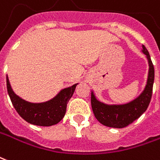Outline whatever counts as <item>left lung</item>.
Returning a JSON list of instances; mask_svg holds the SVG:
<instances>
[{
    "instance_id": "8db88e82",
    "label": "left lung",
    "mask_w": 160,
    "mask_h": 160,
    "mask_svg": "<svg viewBox=\"0 0 160 160\" xmlns=\"http://www.w3.org/2000/svg\"><path fill=\"white\" fill-rule=\"evenodd\" d=\"M143 54L148 62V74L145 88L134 100L125 104H106L96 98L92 92V108L96 119L103 125L113 128H124L135 121L147 110L151 101L154 81V68L149 52L142 45Z\"/></svg>"
}]
</instances>
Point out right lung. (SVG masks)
<instances>
[{
  "label": "right lung",
  "instance_id": "right-lung-1",
  "mask_svg": "<svg viewBox=\"0 0 160 160\" xmlns=\"http://www.w3.org/2000/svg\"><path fill=\"white\" fill-rule=\"evenodd\" d=\"M61 90L58 94L49 101L34 103L29 102L15 94L7 75V88L12 103L18 114L32 125L51 126L60 122L64 117L69 99L74 94L76 86Z\"/></svg>",
  "mask_w": 160,
  "mask_h": 160
}]
</instances>
